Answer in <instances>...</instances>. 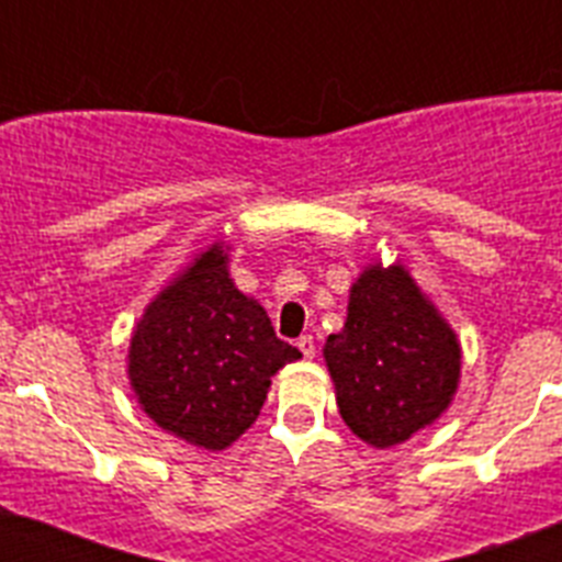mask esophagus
Listing matches in <instances>:
<instances>
[{"mask_svg": "<svg viewBox=\"0 0 562 562\" xmlns=\"http://www.w3.org/2000/svg\"><path fill=\"white\" fill-rule=\"evenodd\" d=\"M297 349H301V355L306 357V360H312V357H315V337L312 335H301L297 337Z\"/></svg>", "mask_w": 562, "mask_h": 562, "instance_id": "34e87169", "label": "esophagus"}]
</instances>
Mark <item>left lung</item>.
<instances>
[{"mask_svg": "<svg viewBox=\"0 0 562 562\" xmlns=\"http://www.w3.org/2000/svg\"><path fill=\"white\" fill-rule=\"evenodd\" d=\"M324 357L342 422L374 448L430 425L459 385V340L402 265L357 278L346 326L326 337Z\"/></svg>", "mask_w": 562, "mask_h": 562, "instance_id": "8db88e82", "label": "left lung"}]
</instances>
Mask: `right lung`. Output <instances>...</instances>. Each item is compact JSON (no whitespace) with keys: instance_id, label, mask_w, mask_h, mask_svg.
I'll list each match as a JSON object with an SVG mask.
<instances>
[{"instance_id":"add662e5","label":"right lung","mask_w":562,"mask_h":562,"mask_svg":"<svg viewBox=\"0 0 562 562\" xmlns=\"http://www.w3.org/2000/svg\"><path fill=\"white\" fill-rule=\"evenodd\" d=\"M301 351L227 276L222 245L154 297L128 349V380L162 430L222 450L256 422L270 376Z\"/></svg>"}]
</instances>
